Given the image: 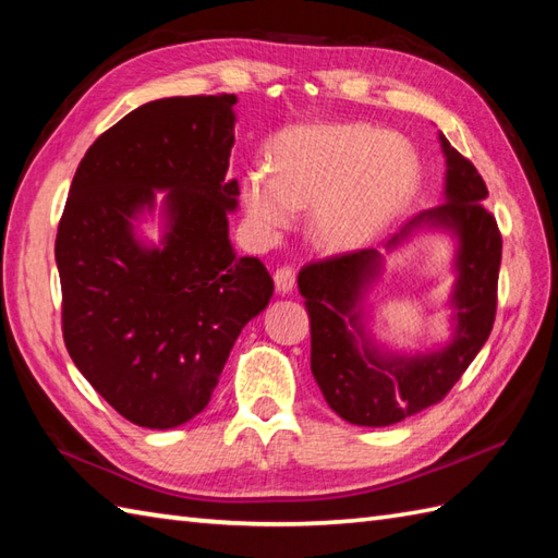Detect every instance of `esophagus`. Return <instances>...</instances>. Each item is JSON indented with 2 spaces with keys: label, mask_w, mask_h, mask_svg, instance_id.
I'll return each mask as SVG.
<instances>
[{
  "label": "esophagus",
  "mask_w": 558,
  "mask_h": 558,
  "mask_svg": "<svg viewBox=\"0 0 558 558\" xmlns=\"http://www.w3.org/2000/svg\"><path fill=\"white\" fill-rule=\"evenodd\" d=\"M272 280H276V288L280 292H292L294 282H298V272H294L292 266H280L276 272H272Z\"/></svg>",
  "instance_id": "obj_1"
}]
</instances>
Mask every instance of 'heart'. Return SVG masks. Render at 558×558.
Returning a JSON list of instances; mask_svg holds the SVG:
<instances>
[{"label": "heart", "mask_w": 558, "mask_h": 558, "mask_svg": "<svg viewBox=\"0 0 558 558\" xmlns=\"http://www.w3.org/2000/svg\"><path fill=\"white\" fill-rule=\"evenodd\" d=\"M276 174L248 170V218L272 234L312 210L310 234L326 252H350L381 234L417 189L420 165L402 138L372 126L338 124L294 132L276 148Z\"/></svg>", "instance_id": "1"}]
</instances>
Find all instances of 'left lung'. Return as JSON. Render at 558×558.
<instances>
[{
	"mask_svg": "<svg viewBox=\"0 0 558 558\" xmlns=\"http://www.w3.org/2000/svg\"><path fill=\"white\" fill-rule=\"evenodd\" d=\"M446 156V204L420 213L386 246H396L420 225L456 234L458 280L453 290L456 338L432 354H381L362 340V292L381 270L376 248L312 260L300 270L298 286L312 324V374L342 420L360 426H388L441 402L487 342L496 316L501 266V232L482 204L487 184L465 156Z\"/></svg>",
	"mask_w": 558,
	"mask_h": 558,
	"instance_id": "1",
	"label": "left lung"
}]
</instances>
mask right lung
<instances>
[{"mask_svg":"<svg viewBox=\"0 0 558 558\" xmlns=\"http://www.w3.org/2000/svg\"><path fill=\"white\" fill-rule=\"evenodd\" d=\"M234 96L141 105L78 162L57 228L64 345L88 384L146 429H172L210 402L236 336L266 310L272 278L234 256L225 180ZM168 191L169 232L141 245L131 220Z\"/></svg>","mask_w":558,"mask_h":558,"instance_id":"add662e5","label":"right lung"}]
</instances>
